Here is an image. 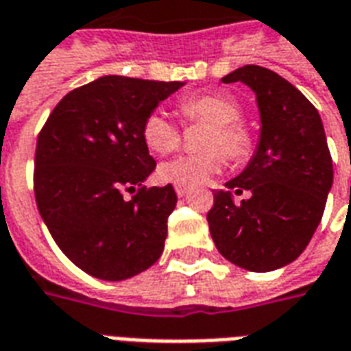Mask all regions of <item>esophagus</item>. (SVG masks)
Wrapping results in <instances>:
<instances>
[{
  "mask_svg": "<svg viewBox=\"0 0 351 351\" xmlns=\"http://www.w3.org/2000/svg\"><path fill=\"white\" fill-rule=\"evenodd\" d=\"M175 191H176V195H178V197L189 195V189L188 188H182V186H176Z\"/></svg>",
  "mask_w": 351,
  "mask_h": 351,
  "instance_id": "34e87169",
  "label": "esophagus"
}]
</instances>
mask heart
<instances>
[{"label": "heart", "mask_w": 351, "mask_h": 351, "mask_svg": "<svg viewBox=\"0 0 351 351\" xmlns=\"http://www.w3.org/2000/svg\"><path fill=\"white\" fill-rule=\"evenodd\" d=\"M180 117L186 124L206 123L210 130L202 147L208 150L197 154L176 156L162 163L158 176L162 182L195 188L223 169L226 154L232 163L247 162L253 154V134L241 123V106L232 96L221 93H204L186 98L180 104ZM141 137L154 154L167 156L182 143L180 126L163 111H152L143 121Z\"/></svg>", "instance_id": "b5f03b06"}]
</instances>
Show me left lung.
<instances>
[{"label":"left lung","mask_w":351,"mask_h":351,"mask_svg":"<svg viewBox=\"0 0 351 351\" xmlns=\"http://www.w3.org/2000/svg\"><path fill=\"white\" fill-rule=\"evenodd\" d=\"M255 90L261 143L243 173L227 182L249 199L234 204L215 191L206 214L215 247L249 271L282 268L303 253L320 223L333 184V162L318 111L274 70L245 64L223 77Z\"/></svg>","instance_id":"left-lung-1"}]
</instances>
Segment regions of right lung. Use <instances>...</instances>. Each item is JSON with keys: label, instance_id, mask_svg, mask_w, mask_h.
Returning <instances> with one entry per match:
<instances>
[{"label": "right lung", "instance_id": "add662e5", "mask_svg": "<svg viewBox=\"0 0 351 351\" xmlns=\"http://www.w3.org/2000/svg\"><path fill=\"white\" fill-rule=\"evenodd\" d=\"M180 87L98 77L63 96L38 134L33 188L40 217L64 255L96 279H130L162 255L176 193L171 184L143 186L156 162L141 126Z\"/></svg>", "mask_w": 351, "mask_h": 351}]
</instances>
